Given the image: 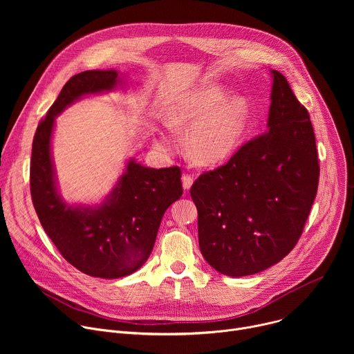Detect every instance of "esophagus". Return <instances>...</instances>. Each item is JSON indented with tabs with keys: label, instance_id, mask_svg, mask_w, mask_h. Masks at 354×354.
<instances>
[{
	"label": "esophagus",
	"instance_id": "esophagus-1",
	"mask_svg": "<svg viewBox=\"0 0 354 354\" xmlns=\"http://www.w3.org/2000/svg\"><path fill=\"white\" fill-rule=\"evenodd\" d=\"M192 185H193V176H190V175H183V176H182V186H183V189H185V190H189V189L192 187Z\"/></svg>",
	"mask_w": 354,
	"mask_h": 354
}]
</instances>
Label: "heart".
Listing matches in <instances>:
<instances>
[{"label": "heart", "mask_w": 354, "mask_h": 354, "mask_svg": "<svg viewBox=\"0 0 354 354\" xmlns=\"http://www.w3.org/2000/svg\"><path fill=\"white\" fill-rule=\"evenodd\" d=\"M228 96L223 85L192 88L171 99L162 112L164 124L175 133L187 131L192 158L200 165H217L230 160L248 133L252 106L243 95ZM156 145L164 153H174L178 138L158 130Z\"/></svg>", "instance_id": "obj_1"}]
</instances>
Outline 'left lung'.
<instances>
[{
	"instance_id": "1",
	"label": "left lung",
	"mask_w": 354,
	"mask_h": 354,
	"mask_svg": "<svg viewBox=\"0 0 354 354\" xmlns=\"http://www.w3.org/2000/svg\"><path fill=\"white\" fill-rule=\"evenodd\" d=\"M266 133L242 145L190 189L198 246L206 262L231 277L279 263L295 246L317 196L319 165L307 109L287 80L270 70Z\"/></svg>"
}]
</instances>
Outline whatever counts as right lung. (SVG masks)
<instances>
[{"instance_id":"obj_1","label":"right lung","mask_w":354,"mask_h":354,"mask_svg":"<svg viewBox=\"0 0 354 354\" xmlns=\"http://www.w3.org/2000/svg\"><path fill=\"white\" fill-rule=\"evenodd\" d=\"M126 85L118 70H89L68 80L37 126L30 160V194L48 238L80 272L119 279L138 270L153 252L167 209L180 198V169L147 168L134 158L99 203H70L63 198L52 153L56 118L77 100Z\"/></svg>"}]
</instances>
